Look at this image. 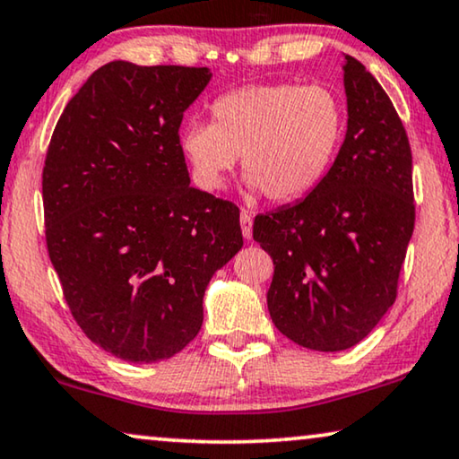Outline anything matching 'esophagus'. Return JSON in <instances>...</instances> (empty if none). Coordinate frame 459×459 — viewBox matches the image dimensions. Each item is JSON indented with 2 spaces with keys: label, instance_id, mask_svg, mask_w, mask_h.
I'll use <instances>...</instances> for the list:
<instances>
[{
  "label": "esophagus",
  "instance_id": "obj_1",
  "mask_svg": "<svg viewBox=\"0 0 459 459\" xmlns=\"http://www.w3.org/2000/svg\"><path fill=\"white\" fill-rule=\"evenodd\" d=\"M241 230L245 238H251L253 235V214L249 210H241Z\"/></svg>",
  "mask_w": 459,
  "mask_h": 459
}]
</instances>
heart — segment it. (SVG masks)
<instances>
[{
	"label": "heart",
	"instance_id": "heart-1",
	"mask_svg": "<svg viewBox=\"0 0 459 459\" xmlns=\"http://www.w3.org/2000/svg\"><path fill=\"white\" fill-rule=\"evenodd\" d=\"M212 126L191 121L179 148L204 191L224 187L243 156L253 189L270 202H295L325 175L344 135V108L330 88L309 84H251L218 97Z\"/></svg>",
	"mask_w": 459,
	"mask_h": 459
}]
</instances>
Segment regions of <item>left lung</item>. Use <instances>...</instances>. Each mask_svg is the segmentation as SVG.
Listing matches in <instances>:
<instances>
[{
    "mask_svg": "<svg viewBox=\"0 0 459 459\" xmlns=\"http://www.w3.org/2000/svg\"><path fill=\"white\" fill-rule=\"evenodd\" d=\"M342 70L348 129L330 173L305 200L253 222V238L273 262V325L319 352L352 348L379 324L414 230L406 129L360 61L346 55Z\"/></svg>",
    "mask_w": 459,
    "mask_h": 459,
    "instance_id": "obj_1",
    "label": "left lung"
}]
</instances>
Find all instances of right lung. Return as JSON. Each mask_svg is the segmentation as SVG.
I'll return each instance as SVG.
<instances>
[{
    "label": "right lung",
    "mask_w": 459,
    "mask_h": 459,
    "mask_svg": "<svg viewBox=\"0 0 459 459\" xmlns=\"http://www.w3.org/2000/svg\"><path fill=\"white\" fill-rule=\"evenodd\" d=\"M208 67L111 61L55 126L43 167L47 249L82 332L127 362L200 332L210 278L243 247L238 208L189 186L183 113Z\"/></svg>",
    "instance_id": "obj_1"
}]
</instances>
